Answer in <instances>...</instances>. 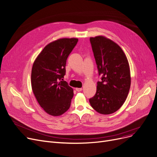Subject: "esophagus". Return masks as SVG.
I'll return each instance as SVG.
<instances>
[{
    "label": "esophagus",
    "instance_id": "34e87169",
    "mask_svg": "<svg viewBox=\"0 0 157 157\" xmlns=\"http://www.w3.org/2000/svg\"><path fill=\"white\" fill-rule=\"evenodd\" d=\"M76 89V91H77V92H80V91H81L82 90V88H76L75 89Z\"/></svg>",
    "mask_w": 157,
    "mask_h": 157
}]
</instances>
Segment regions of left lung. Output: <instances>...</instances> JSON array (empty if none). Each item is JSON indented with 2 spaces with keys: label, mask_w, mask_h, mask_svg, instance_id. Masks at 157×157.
Wrapping results in <instances>:
<instances>
[{
  "label": "left lung",
  "mask_w": 157,
  "mask_h": 157,
  "mask_svg": "<svg viewBox=\"0 0 157 157\" xmlns=\"http://www.w3.org/2000/svg\"><path fill=\"white\" fill-rule=\"evenodd\" d=\"M90 42L101 80L89 102L98 113L110 114L123 105L128 96L131 84L128 61L121 47L105 37L90 38Z\"/></svg>",
  "instance_id": "left-lung-1"
}]
</instances>
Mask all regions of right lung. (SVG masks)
I'll use <instances>...</instances> for the list:
<instances>
[{
    "instance_id": "right-lung-1",
    "label": "right lung",
    "mask_w": 157,
    "mask_h": 157,
    "mask_svg": "<svg viewBox=\"0 0 157 157\" xmlns=\"http://www.w3.org/2000/svg\"><path fill=\"white\" fill-rule=\"evenodd\" d=\"M77 38H62L44 47L34 62L31 72L33 93L47 113L58 116L70 107L73 90L66 81V64Z\"/></svg>"
}]
</instances>
